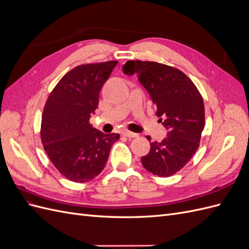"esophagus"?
Masks as SVG:
<instances>
[{
  "mask_svg": "<svg viewBox=\"0 0 249 249\" xmlns=\"http://www.w3.org/2000/svg\"><path fill=\"white\" fill-rule=\"evenodd\" d=\"M123 135H124V136H125V137H130V138L138 137V134L130 132V131H124V132H123Z\"/></svg>",
  "mask_w": 249,
  "mask_h": 249,
  "instance_id": "1",
  "label": "esophagus"
}]
</instances>
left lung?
Segmentation results:
<instances>
[{"label":"left lung","instance_id":"8db88e82","mask_svg":"<svg viewBox=\"0 0 249 249\" xmlns=\"http://www.w3.org/2000/svg\"><path fill=\"white\" fill-rule=\"evenodd\" d=\"M123 71L129 76L137 74L156 105L159 122L168 131L161 142L150 143L149 153L141 158L142 165L158 177L176 175L199 146L205 127L201 94L183 71L166 64L130 60Z\"/></svg>","mask_w":249,"mask_h":249}]
</instances>
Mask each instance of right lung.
Listing matches in <instances>:
<instances>
[{
	"label": "right lung",
	"mask_w": 249,
	"mask_h": 249,
	"mask_svg": "<svg viewBox=\"0 0 249 249\" xmlns=\"http://www.w3.org/2000/svg\"><path fill=\"white\" fill-rule=\"evenodd\" d=\"M117 61L82 64L65 73L50 93L41 117L43 148L57 170L72 182L99 176L119 134H104L89 119Z\"/></svg>",
	"instance_id": "add662e5"
}]
</instances>
